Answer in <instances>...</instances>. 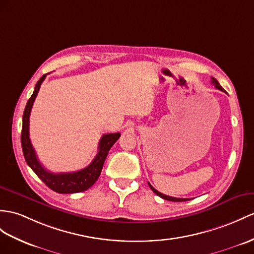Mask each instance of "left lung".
Segmentation results:
<instances>
[{"label":"left lung","mask_w":254,"mask_h":254,"mask_svg":"<svg viewBox=\"0 0 254 254\" xmlns=\"http://www.w3.org/2000/svg\"><path fill=\"white\" fill-rule=\"evenodd\" d=\"M211 83L215 86V88H218L221 91H224V89L221 87V85L219 84L218 80H216L214 77H211ZM148 187L151 188V190L154 191V193H155L156 195H158L159 197H162V198H164L166 200H170V201H187V200L190 199V198H177V197H171V196H167L165 194H162V193H160V191H158V190H156L155 189H154L150 183H148Z\"/></svg>","instance_id":"8db88e82"}]
</instances>
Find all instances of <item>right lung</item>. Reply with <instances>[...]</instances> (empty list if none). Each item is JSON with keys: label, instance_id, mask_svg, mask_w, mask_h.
<instances>
[{"label": "right lung", "instance_id": "obj_1", "mask_svg": "<svg viewBox=\"0 0 254 254\" xmlns=\"http://www.w3.org/2000/svg\"><path fill=\"white\" fill-rule=\"evenodd\" d=\"M45 77L46 74H44V75L39 79V82L36 83L33 94L28 100L26 109H24L23 112L21 130V146L23 156L30 168L35 172V175L38 176L51 190L60 194L79 193V191L88 190L91 185H94L95 182L98 180L99 176L101 174L104 160H106L108 156V153L115 142L119 140V138L121 137V133L116 132L103 134L102 138L100 139V142H99L98 153L96 157L92 159V162L86 167V168L82 170L66 172V174H53V172L46 170L39 162L38 156H36L35 151L32 144H31L29 137V120L31 109H32L35 98L38 96L41 85L43 83V80L45 79Z\"/></svg>", "mask_w": 254, "mask_h": 254}]
</instances>
